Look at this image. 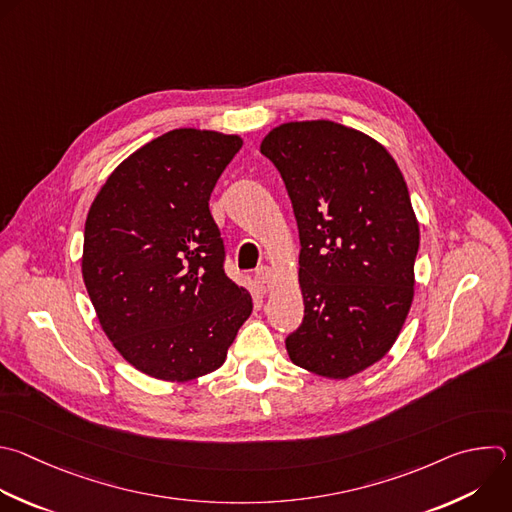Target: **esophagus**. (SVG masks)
I'll return each mask as SVG.
<instances>
[{"label":"esophagus","instance_id":"obj_1","mask_svg":"<svg viewBox=\"0 0 512 512\" xmlns=\"http://www.w3.org/2000/svg\"><path fill=\"white\" fill-rule=\"evenodd\" d=\"M255 279H257V283H259L261 291H271L273 285H275V273H273L271 267H261V269L257 271Z\"/></svg>","mask_w":512,"mask_h":512}]
</instances>
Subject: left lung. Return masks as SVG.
I'll return each instance as SVG.
<instances>
[{
    "instance_id": "8db88e82",
    "label": "left lung",
    "mask_w": 512,
    "mask_h": 512,
    "mask_svg": "<svg viewBox=\"0 0 512 512\" xmlns=\"http://www.w3.org/2000/svg\"><path fill=\"white\" fill-rule=\"evenodd\" d=\"M299 229L305 315L285 339L291 362L346 380L394 346L414 299L420 225L394 156L331 120L283 122L261 140Z\"/></svg>"
}]
</instances>
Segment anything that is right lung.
I'll return each instance as SVG.
<instances>
[{"label": "right lung", "mask_w": 512, "mask_h": 512, "mask_svg": "<svg viewBox=\"0 0 512 512\" xmlns=\"http://www.w3.org/2000/svg\"><path fill=\"white\" fill-rule=\"evenodd\" d=\"M239 134L170 130L124 158L84 227L82 277L100 327L138 372L191 382L225 364L251 293L223 271L211 193Z\"/></svg>", "instance_id": "add662e5"}]
</instances>
